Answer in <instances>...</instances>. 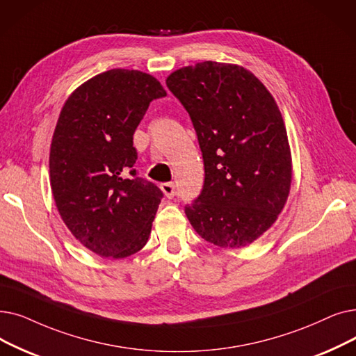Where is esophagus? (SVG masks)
<instances>
[{"instance_id":"1","label":"esophagus","mask_w":356,"mask_h":356,"mask_svg":"<svg viewBox=\"0 0 356 356\" xmlns=\"http://www.w3.org/2000/svg\"><path fill=\"white\" fill-rule=\"evenodd\" d=\"M161 191L165 195V197H168V199L175 197V195H176V186H175L173 183H163L161 184Z\"/></svg>"}]
</instances>
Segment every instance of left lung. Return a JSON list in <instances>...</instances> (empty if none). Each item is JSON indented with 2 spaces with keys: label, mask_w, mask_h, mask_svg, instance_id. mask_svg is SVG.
I'll return each instance as SVG.
<instances>
[{
  "label": "left lung",
  "mask_w": 356,
  "mask_h": 356,
  "mask_svg": "<svg viewBox=\"0 0 356 356\" xmlns=\"http://www.w3.org/2000/svg\"><path fill=\"white\" fill-rule=\"evenodd\" d=\"M188 111L205 165L200 195L184 208L196 233L243 249L273 225L286 204L292 160L285 123L257 76L236 64L204 60L165 80Z\"/></svg>",
  "instance_id": "8db88e82"
}]
</instances>
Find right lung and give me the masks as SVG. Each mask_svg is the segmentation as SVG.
<instances>
[{
    "label": "right lung",
    "mask_w": 356,
    "mask_h": 356,
    "mask_svg": "<svg viewBox=\"0 0 356 356\" xmlns=\"http://www.w3.org/2000/svg\"><path fill=\"white\" fill-rule=\"evenodd\" d=\"M164 96L152 75L115 68L75 88L59 113L52 195L72 236L102 257L135 254L151 234L163 192L136 176L134 132L149 103Z\"/></svg>",
    "instance_id": "obj_1"
}]
</instances>
